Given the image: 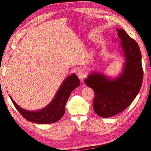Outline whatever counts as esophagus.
<instances>
[{"mask_svg":"<svg viewBox=\"0 0 151 151\" xmlns=\"http://www.w3.org/2000/svg\"><path fill=\"white\" fill-rule=\"evenodd\" d=\"M77 76L80 79H84L86 76V71L84 69L79 70L77 72Z\"/></svg>","mask_w":151,"mask_h":151,"instance_id":"34e87169","label":"esophagus"}]
</instances>
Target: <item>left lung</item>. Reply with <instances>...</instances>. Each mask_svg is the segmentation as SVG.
I'll return each mask as SVG.
<instances>
[{
  "label": "left lung",
  "instance_id": "obj_1",
  "mask_svg": "<svg viewBox=\"0 0 151 151\" xmlns=\"http://www.w3.org/2000/svg\"><path fill=\"white\" fill-rule=\"evenodd\" d=\"M116 31L125 59L121 74L111 78L94 71L84 80L85 84L94 92V110L103 118L115 116L125 110L138 94L142 84L143 70L139 45L124 29Z\"/></svg>",
  "mask_w": 151,
  "mask_h": 151
}]
</instances>
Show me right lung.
<instances>
[{
  "label": "right lung",
  "instance_id": "add662e5",
  "mask_svg": "<svg viewBox=\"0 0 151 151\" xmlns=\"http://www.w3.org/2000/svg\"><path fill=\"white\" fill-rule=\"evenodd\" d=\"M80 85V81L75 74L66 77L52 101L47 106L36 111H28L21 108L9 97L14 106L25 119L40 124H48L58 122L64 115L65 106L72 91Z\"/></svg>",
  "mask_w": 151,
  "mask_h": 151
}]
</instances>
